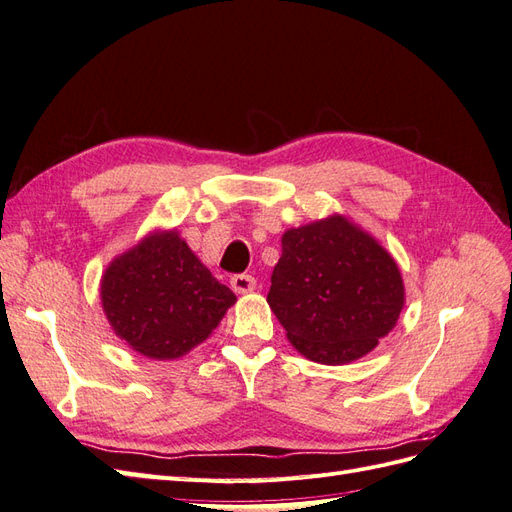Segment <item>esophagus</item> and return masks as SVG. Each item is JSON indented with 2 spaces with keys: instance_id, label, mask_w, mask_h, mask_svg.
Masks as SVG:
<instances>
[{
  "instance_id": "1",
  "label": "esophagus",
  "mask_w": 512,
  "mask_h": 512,
  "mask_svg": "<svg viewBox=\"0 0 512 512\" xmlns=\"http://www.w3.org/2000/svg\"><path fill=\"white\" fill-rule=\"evenodd\" d=\"M230 286H232V290H235L237 294H245V292H252L256 288V280H254L252 275H245V273L232 275L230 277Z\"/></svg>"
}]
</instances>
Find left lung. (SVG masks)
<instances>
[{"instance_id":"obj_1","label":"left lung","mask_w":512,"mask_h":512,"mask_svg":"<svg viewBox=\"0 0 512 512\" xmlns=\"http://www.w3.org/2000/svg\"><path fill=\"white\" fill-rule=\"evenodd\" d=\"M267 303L305 359L346 365L393 331L406 288L386 247L333 213L284 232Z\"/></svg>"}]
</instances>
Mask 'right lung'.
Returning <instances> with one entry per match:
<instances>
[{"instance_id": "1", "label": "right lung", "mask_w": 512, "mask_h": 512, "mask_svg": "<svg viewBox=\"0 0 512 512\" xmlns=\"http://www.w3.org/2000/svg\"><path fill=\"white\" fill-rule=\"evenodd\" d=\"M100 299L113 333L153 361L181 359L203 344L237 301L177 228L153 230L115 256L102 275Z\"/></svg>"}]
</instances>
